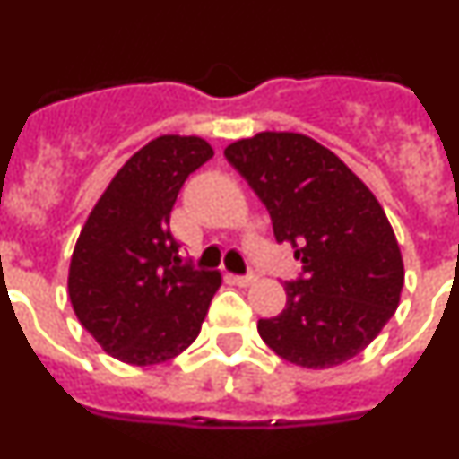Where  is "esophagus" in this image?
Listing matches in <instances>:
<instances>
[{
  "mask_svg": "<svg viewBox=\"0 0 459 459\" xmlns=\"http://www.w3.org/2000/svg\"><path fill=\"white\" fill-rule=\"evenodd\" d=\"M232 280H234V282H237V285H241V287H248V285H253L255 280H257V275H255V273H246V275H232Z\"/></svg>",
  "mask_w": 459,
  "mask_h": 459,
  "instance_id": "1",
  "label": "esophagus"
}]
</instances>
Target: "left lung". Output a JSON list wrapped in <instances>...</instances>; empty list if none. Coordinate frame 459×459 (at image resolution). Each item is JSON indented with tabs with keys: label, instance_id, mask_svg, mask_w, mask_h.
Masks as SVG:
<instances>
[{
	"label": "left lung",
	"instance_id": "8db88e82",
	"mask_svg": "<svg viewBox=\"0 0 459 459\" xmlns=\"http://www.w3.org/2000/svg\"><path fill=\"white\" fill-rule=\"evenodd\" d=\"M225 158L264 202L278 243L303 264L285 282L278 317L257 331L294 366L333 368L354 359L393 317L404 285L400 246L363 181L301 133H259Z\"/></svg>",
	"mask_w": 459,
	"mask_h": 459
}]
</instances>
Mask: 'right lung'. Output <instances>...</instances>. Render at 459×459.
Wrapping results in <instances>:
<instances>
[{"label":"right lung","instance_id":"right-lung-1","mask_svg":"<svg viewBox=\"0 0 459 459\" xmlns=\"http://www.w3.org/2000/svg\"><path fill=\"white\" fill-rule=\"evenodd\" d=\"M213 156L202 137L163 135L133 153L80 232L68 296L80 324L115 359L153 366L188 347L221 287L218 271L181 262L169 213Z\"/></svg>","mask_w":459,"mask_h":459}]
</instances>
